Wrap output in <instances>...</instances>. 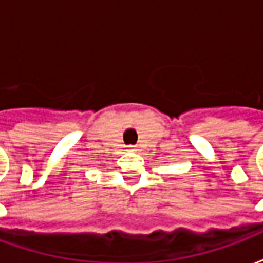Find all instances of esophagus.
I'll list each match as a JSON object with an SVG mask.
<instances>
[{
	"label": "esophagus",
	"instance_id": "obj_1",
	"mask_svg": "<svg viewBox=\"0 0 263 263\" xmlns=\"http://www.w3.org/2000/svg\"><path fill=\"white\" fill-rule=\"evenodd\" d=\"M128 151H129V152H137L138 146H135V145H129V146H128Z\"/></svg>",
	"mask_w": 263,
	"mask_h": 263
}]
</instances>
